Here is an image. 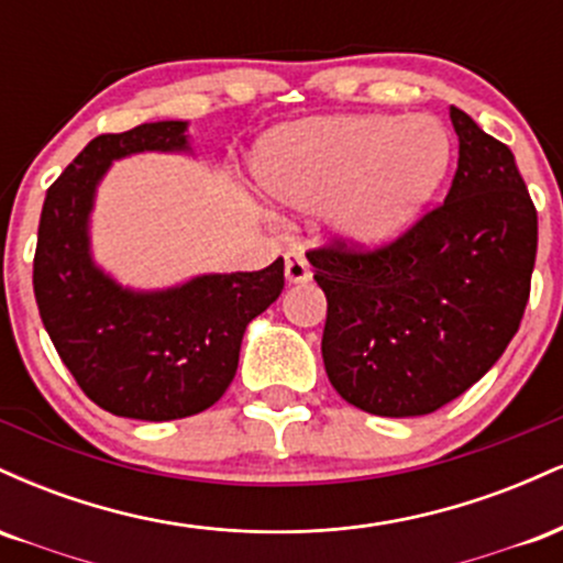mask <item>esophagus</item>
Instances as JSON below:
<instances>
[{
	"mask_svg": "<svg viewBox=\"0 0 563 563\" xmlns=\"http://www.w3.org/2000/svg\"><path fill=\"white\" fill-rule=\"evenodd\" d=\"M286 280L288 283H307L312 280V269H309V262L303 260L296 251H288L286 254Z\"/></svg>",
	"mask_w": 563,
	"mask_h": 563,
	"instance_id": "esophagus-1",
	"label": "esophagus"
}]
</instances>
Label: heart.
<instances>
[{"instance_id":"b5f03b06","label":"heart","mask_w":563,"mask_h":563,"mask_svg":"<svg viewBox=\"0 0 563 563\" xmlns=\"http://www.w3.org/2000/svg\"><path fill=\"white\" fill-rule=\"evenodd\" d=\"M452 142L429 115H346L286 129L262 145L256 183L275 203H331L341 241L360 251L402 238L448 179Z\"/></svg>"}]
</instances>
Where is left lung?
<instances>
[{
  "mask_svg": "<svg viewBox=\"0 0 563 563\" xmlns=\"http://www.w3.org/2000/svg\"><path fill=\"white\" fill-rule=\"evenodd\" d=\"M457 172L442 206L376 251H309L325 290L322 363L373 416H429L506 352L525 318L538 211L508 145L450 106Z\"/></svg>",
  "mask_w": 563,
  "mask_h": 563,
  "instance_id": "1",
  "label": "left lung"
}]
</instances>
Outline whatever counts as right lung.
<instances>
[{"mask_svg": "<svg viewBox=\"0 0 563 563\" xmlns=\"http://www.w3.org/2000/svg\"><path fill=\"white\" fill-rule=\"evenodd\" d=\"M192 153L187 121L100 134L47 190L34 294L49 339L81 391L134 421H177L211 407L235 378L245 328L280 296L283 260L260 273H209L179 286H121L92 256L89 219L113 161Z\"/></svg>", "mask_w": 563, "mask_h": 563, "instance_id": "right-lung-1", "label": "right lung"}]
</instances>
